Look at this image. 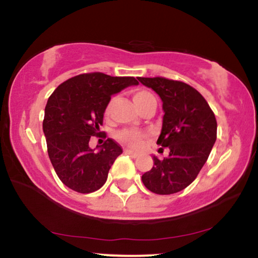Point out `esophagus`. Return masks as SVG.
I'll use <instances>...</instances> for the list:
<instances>
[{
	"label": "esophagus",
	"mask_w": 258,
	"mask_h": 258,
	"mask_svg": "<svg viewBox=\"0 0 258 258\" xmlns=\"http://www.w3.org/2000/svg\"><path fill=\"white\" fill-rule=\"evenodd\" d=\"M125 154H127V155H130V156H132V158H137V156H138V153L133 152V150H131V149H125Z\"/></svg>",
	"instance_id": "34e87169"
}]
</instances>
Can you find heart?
<instances>
[{
	"instance_id": "heart-1",
	"label": "heart",
	"mask_w": 258,
	"mask_h": 258,
	"mask_svg": "<svg viewBox=\"0 0 258 258\" xmlns=\"http://www.w3.org/2000/svg\"><path fill=\"white\" fill-rule=\"evenodd\" d=\"M150 99H155V98H154L152 93H149V92L147 91H137L135 94H133V100H135V104L137 105V108H139L142 104H144V103ZM112 103H114V99H111V102L109 103L106 111L109 110V108H110ZM144 137H146V136H144L143 132L136 131V130H123V131L117 133V138H119L122 143H125L127 146L133 147V148H137L141 146Z\"/></svg>"
}]
</instances>
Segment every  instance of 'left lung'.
Instances as JSON below:
<instances>
[{
	"label": "left lung",
	"instance_id": "left-lung-1",
	"mask_svg": "<svg viewBox=\"0 0 258 258\" xmlns=\"http://www.w3.org/2000/svg\"><path fill=\"white\" fill-rule=\"evenodd\" d=\"M162 102V127L158 144L170 154L142 176L143 184L160 195L178 193L197 178L205 165L216 138L215 114L203 96L191 86L164 78H138ZM162 150V148H161Z\"/></svg>",
	"mask_w": 258,
	"mask_h": 258
}]
</instances>
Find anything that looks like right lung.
<instances>
[{
    "instance_id": "right-lung-1",
    "label": "right lung",
    "mask_w": 258,
    "mask_h": 258,
    "mask_svg": "<svg viewBox=\"0 0 258 258\" xmlns=\"http://www.w3.org/2000/svg\"><path fill=\"white\" fill-rule=\"evenodd\" d=\"M137 85V80L130 76L82 74L59 85L49 97L43 133L49 160L68 188L88 194L104 185L122 149L110 138L94 149L88 142L91 136L98 135L111 96Z\"/></svg>"
}]
</instances>
